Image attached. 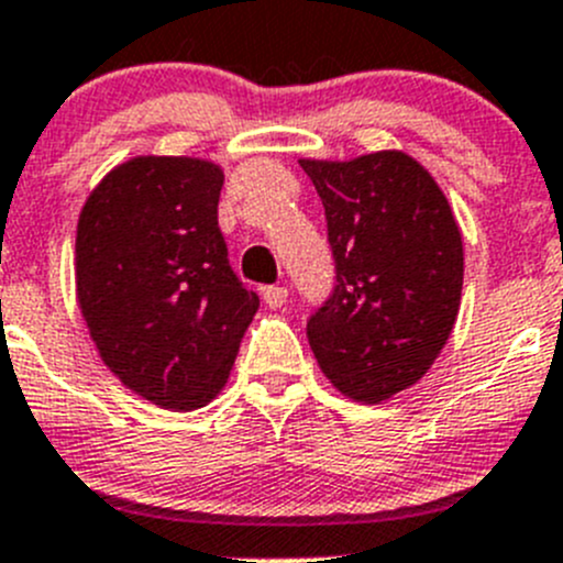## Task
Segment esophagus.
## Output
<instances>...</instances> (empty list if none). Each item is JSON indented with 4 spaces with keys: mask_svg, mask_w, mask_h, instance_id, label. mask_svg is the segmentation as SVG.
I'll use <instances>...</instances> for the list:
<instances>
[{
    "mask_svg": "<svg viewBox=\"0 0 563 563\" xmlns=\"http://www.w3.org/2000/svg\"><path fill=\"white\" fill-rule=\"evenodd\" d=\"M288 299V288L286 286H266L264 288V302L269 308H283Z\"/></svg>",
    "mask_w": 563,
    "mask_h": 563,
    "instance_id": "obj_1",
    "label": "esophagus"
}]
</instances>
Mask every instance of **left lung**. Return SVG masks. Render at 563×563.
<instances>
[{
    "label": "left lung",
    "mask_w": 563,
    "mask_h": 563,
    "mask_svg": "<svg viewBox=\"0 0 563 563\" xmlns=\"http://www.w3.org/2000/svg\"><path fill=\"white\" fill-rule=\"evenodd\" d=\"M324 205L335 286L308 341L339 391L380 402L417 383L461 306L464 246L448 197L413 157L302 161Z\"/></svg>",
    "instance_id": "left-lung-1"
}]
</instances>
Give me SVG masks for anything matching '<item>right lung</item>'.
Instances as JSON below:
<instances>
[{
	"label": "right lung",
	"instance_id": "right-lung-1",
	"mask_svg": "<svg viewBox=\"0 0 563 563\" xmlns=\"http://www.w3.org/2000/svg\"><path fill=\"white\" fill-rule=\"evenodd\" d=\"M222 183L197 157H135L93 188L77 224V299L99 355L172 411L217 397L261 306L230 266Z\"/></svg>",
	"mask_w": 563,
	"mask_h": 563
}]
</instances>
